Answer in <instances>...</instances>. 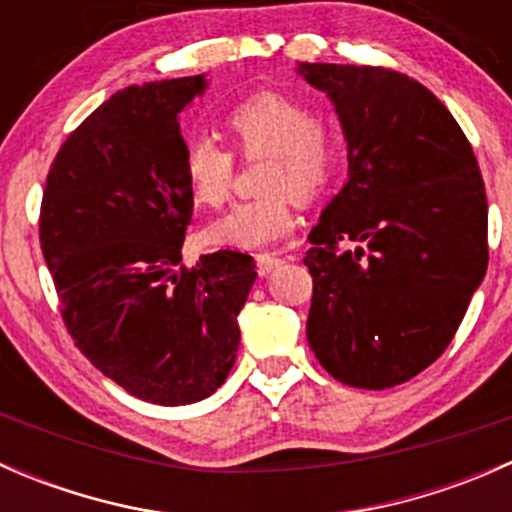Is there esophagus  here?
Instances as JSON below:
<instances>
[{
  "instance_id": "esophagus-1",
  "label": "esophagus",
  "mask_w": 512,
  "mask_h": 512,
  "mask_svg": "<svg viewBox=\"0 0 512 512\" xmlns=\"http://www.w3.org/2000/svg\"><path fill=\"white\" fill-rule=\"evenodd\" d=\"M255 262H257V275L267 277L275 267L282 265V257L272 255V252H260V255H255Z\"/></svg>"
}]
</instances>
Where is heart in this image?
I'll list each match as a JSON object with an SVG mask.
<instances>
[{"label": "heart", "instance_id": "obj_1", "mask_svg": "<svg viewBox=\"0 0 512 512\" xmlns=\"http://www.w3.org/2000/svg\"><path fill=\"white\" fill-rule=\"evenodd\" d=\"M225 136L242 158L267 156L260 175L262 195L232 205L208 227L213 245L260 250L294 230V195L317 200L342 173L349 133L334 116H314L302 98L262 91L225 113ZM185 183L200 205L227 203L235 180V158L213 138H195L183 158Z\"/></svg>", "mask_w": 512, "mask_h": 512}]
</instances>
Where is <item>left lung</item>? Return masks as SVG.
Segmentation results:
<instances>
[{
  "instance_id": "1",
  "label": "left lung",
  "mask_w": 512,
  "mask_h": 512,
  "mask_svg": "<svg viewBox=\"0 0 512 512\" xmlns=\"http://www.w3.org/2000/svg\"><path fill=\"white\" fill-rule=\"evenodd\" d=\"M297 71L349 133V180L304 257L309 347L342 384L391 389L446 352L483 282V175L456 118L416 79L384 66Z\"/></svg>"
}]
</instances>
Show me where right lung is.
<instances>
[{
    "label": "right lung",
    "instance_id": "1",
    "mask_svg": "<svg viewBox=\"0 0 512 512\" xmlns=\"http://www.w3.org/2000/svg\"><path fill=\"white\" fill-rule=\"evenodd\" d=\"M203 76L128 86L69 133L46 175L39 240L81 354L160 406L213 394L235 364L255 260L180 257L193 215L178 113Z\"/></svg>",
    "mask_w": 512,
    "mask_h": 512
}]
</instances>
